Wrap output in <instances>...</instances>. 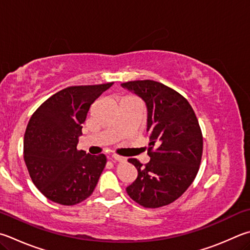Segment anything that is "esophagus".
Listing matches in <instances>:
<instances>
[{
  "mask_svg": "<svg viewBox=\"0 0 250 250\" xmlns=\"http://www.w3.org/2000/svg\"><path fill=\"white\" fill-rule=\"evenodd\" d=\"M112 160L116 161V162H125L126 158L125 157H122V156H119V155H112Z\"/></svg>",
  "mask_w": 250,
  "mask_h": 250,
  "instance_id": "34e87169",
  "label": "esophagus"
}]
</instances>
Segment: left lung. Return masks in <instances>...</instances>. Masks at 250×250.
Returning <instances> with one entry per match:
<instances>
[{"instance_id": "8db88e82", "label": "left lung", "mask_w": 250, "mask_h": 250, "mask_svg": "<svg viewBox=\"0 0 250 250\" xmlns=\"http://www.w3.org/2000/svg\"><path fill=\"white\" fill-rule=\"evenodd\" d=\"M121 86L146 105L151 157L145 166L129 158L138 178L126 192L144 208L167 206L188 189L200 166L203 139L196 113L184 96L158 82L133 81Z\"/></svg>"}]
</instances>
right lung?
Here are the masks:
<instances>
[{
    "label": "right lung",
    "mask_w": 250,
    "mask_h": 250,
    "mask_svg": "<svg viewBox=\"0 0 250 250\" xmlns=\"http://www.w3.org/2000/svg\"><path fill=\"white\" fill-rule=\"evenodd\" d=\"M112 83L71 86L47 99L31 116L24 137V160L44 197L74 206L93 193L106 156L78 151L90 106Z\"/></svg>",
    "instance_id": "add662e5"
}]
</instances>
